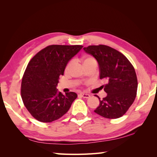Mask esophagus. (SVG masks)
Listing matches in <instances>:
<instances>
[{
	"label": "esophagus",
	"mask_w": 157,
	"mask_h": 157,
	"mask_svg": "<svg viewBox=\"0 0 157 157\" xmlns=\"http://www.w3.org/2000/svg\"><path fill=\"white\" fill-rule=\"evenodd\" d=\"M79 95H80L81 97L84 98H89L90 97V95L89 94H84V93H81V94H79Z\"/></svg>",
	"instance_id": "1"
}]
</instances>
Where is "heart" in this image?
Instances as JSON below:
<instances>
[{
	"label": "heart",
	"instance_id": "1",
	"mask_svg": "<svg viewBox=\"0 0 157 157\" xmlns=\"http://www.w3.org/2000/svg\"><path fill=\"white\" fill-rule=\"evenodd\" d=\"M91 60H94V59H93V58H91V57H87V58H86V59H85L84 60L83 63H84V62H86V61H91ZM71 63H68V66H66V70H68L69 68L71 67Z\"/></svg>",
	"mask_w": 157,
	"mask_h": 157
}]
</instances>
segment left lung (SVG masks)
Here are the masks:
<instances>
[{
  "label": "left lung",
  "instance_id": "left-lung-1",
  "mask_svg": "<svg viewBox=\"0 0 157 157\" xmlns=\"http://www.w3.org/2000/svg\"><path fill=\"white\" fill-rule=\"evenodd\" d=\"M83 49L97 60L100 79L108 82L104 86L107 96L102 100L98 97L100 105L94 112L106 118H120L136 98L138 82L134 68L124 55L109 46H89Z\"/></svg>",
  "mask_w": 157,
  "mask_h": 157
}]
</instances>
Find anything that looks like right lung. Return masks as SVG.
Here are the masks:
<instances>
[{
  "instance_id": "obj_1",
  "label": "right lung",
  "mask_w": 157,
  "mask_h": 157,
  "mask_svg": "<svg viewBox=\"0 0 157 157\" xmlns=\"http://www.w3.org/2000/svg\"><path fill=\"white\" fill-rule=\"evenodd\" d=\"M82 46L52 45L45 48L28 63L21 82V98L34 118L50 123L63 116L78 95H65L57 89L59 76Z\"/></svg>"
}]
</instances>
